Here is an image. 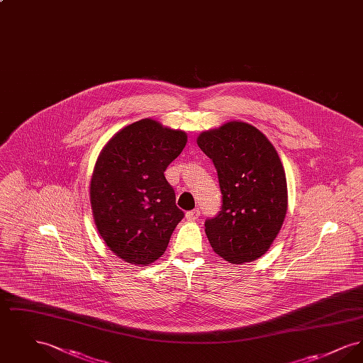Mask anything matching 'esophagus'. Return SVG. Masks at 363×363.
<instances>
[{
    "mask_svg": "<svg viewBox=\"0 0 363 363\" xmlns=\"http://www.w3.org/2000/svg\"><path fill=\"white\" fill-rule=\"evenodd\" d=\"M199 216H200V211H199V209H193V211L186 212V219L191 220V222H193V220H197Z\"/></svg>",
    "mask_w": 363,
    "mask_h": 363,
    "instance_id": "obj_1",
    "label": "esophagus"
}]
</instances>
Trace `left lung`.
Masks as SVG:
<instances>
[{"label": "left lung", "instance_id": "left-lung-1", "mask_svg": "<svg viewBox=\"0 0 363 363\" xmlns=\"http://www.w3.org/2000/svg\"><path fill=\"white\" fill-rule=\"evenodd\" d=\"M197 144L213 162L222 207L206 220L212 249L242 264L261 257L277 238L287 211V182L277 150L259 129L228 122L203 132Z\"/></svg>", "mask_w": 363, "mask_h": 363}]
</instances>
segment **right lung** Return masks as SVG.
Returning <instances> with one entry per match:
<instances>
[{
	"mask_svg": "<svg viewBox=\"0 0 363 363\" xmlns=\"http://www.w3.org/2000/svg\"><path fill=\"white\" fill-rule=\"evenodd\" d=\"M188 136L145 118L123 128L99 155L91 179V207L106 245L126 262L159 259L185 216L164 172Z\"/></svg>",
	"mask_w": 363,
	"mask_h": 363,
	"instance_id": "obj_1",
	"label": "right lung"
}]
</instances>
